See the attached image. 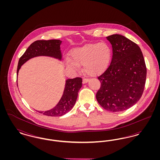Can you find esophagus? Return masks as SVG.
I'll return each instance as SVG.
<instances>
[{"label": "esophagus", "instance_id": "esophagus-1", "mask_svg": "<svg viewBox=\"0 0 160 160\" xmlns=\"http://www.w3.org/2000/svg\"><path fill=\"white\" fill-rule=\"evenodd\" d=\"M88 81H89V79H88V78H83V83H86Z\"/></svg>", "mask_w": 160, "mask_h": 160}]
</instances>
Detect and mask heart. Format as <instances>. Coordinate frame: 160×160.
Returning <instances> with one entry per match:
<instances>
[{"mask_svg":"<svg viewBox=\"0 0 160 160\" xmlns=\"http://www.w3.org/2000/svg\"><path fill=\"white\" fill-rule=\"evenodd\" d=\"M71 57L65 59L66 66L74 71L83 65L84 71L90 76H98L108 67L112 57V49L106 42L88 43L71 51Z\"/></svg>","mask_w":160,"mask_h":160,"instance_id":"1","label":"heart"}]
</instances>
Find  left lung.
<instances>
[{
    "mask_svg": "<svg viewBox=\"0 0 160 160\" xmlns=\"http://www.w3.org/2000/svg\"><path fill=\"white\" fill-rule=\"evenodd\" d=\"M106 38L113 56L110 65L98 77L101 86L96 98L107 110L124 111L142 97L146 78L145 59L140 48L125 37L113 34Z\"/></svg>",
    "mask_w": 160,
    "mask_h": 160,
    "instance_id": "left-lung-1",
    "label": "left lung"
}]
</instances>
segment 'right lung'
<instances>
[{
    "label": "right lung",
    "instance_id": "right-lung-1",
    "mask_svg": "<svg viewBox=\"0 0 160 160\" xmlns=\"http://www.w3.org/2000/svg\"><path fill=\"white\" fill-rule=\"evenodd\" d=\"M62 42V41L59 39H51L47 41L38 40L31 44L19 59L17 71V76L21 67L33 58L48 56L61 61ZM82 86V78L76 77L67 79L65 82L63 95L58 104L51 110L45 112H37L48 116H61L67 113L74 106L78 97V92Z\"/></svg>",
    "mask_w": 160,
    "mask_h": 160
}]
</instances>
